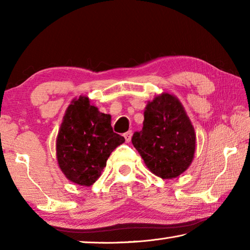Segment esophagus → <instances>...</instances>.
<instances>
[{
	"label": "esophagus",
	"mask_w": 250,
	"mask_h": 250,
	"mask_svg": "<svg viewBox=\"0 0 250 250\" xmlns=\"http://www.w3.org/2000/svg\"><path fill=\"white\" fill-rule=\"evenodd\" d=\"M124 137L125 139V142H130L131 141V137H132V131H128V132H125L124 134Z\"/></svg>",
	"instance_id": "esophagus-1"
}]
</instances>
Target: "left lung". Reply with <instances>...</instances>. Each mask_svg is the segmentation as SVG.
Masks as SVG:
<instances>
[{
    "instance_id": "obj_1",
    "label": "left lung",
    "mask_w": 250,
    "mask_h": 250,
    "mask_svg": "<svg viewBox=\"0 0 250 250\" xmlns=\"http://www.w3.org/2000/svg\"><path fill=\"white\" fill-rule=\"evenodd\" d=\"M131 141L152 173L173 179L191 166L196 135L179 99L162 94L146 104L143 128Z\"/></svg>"
}]
</instances>
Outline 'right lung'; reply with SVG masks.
<instances>
[{
	"instance_id": "right-lung-1",
	"label": "right lung",
	"mask_w": 250,
	"mask_h": 250,
	"mask_svg": "<svg viewBox=\"0 0 250 250\" xmlns=\"http://www.w3.org/2000/svg\"><path fill=\"white\" fill-rule=\"evenodd\" d=\"M125 142L115 133L110 115L87 97L73 100L58 132L56 154L61 170L74 183L90 186L98 180L111 152Z\"/></svg>"
}]
</instances>
